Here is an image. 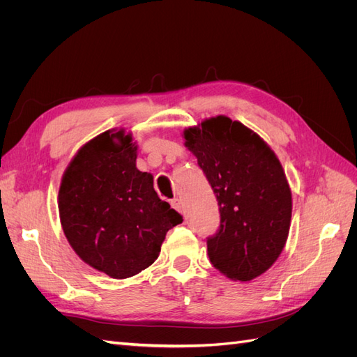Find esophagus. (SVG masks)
<instances>
[{
	"label": "esophagus",
	"mask_w": 357,
	"mask_h": 357,
	"mask_svg": "<svg viewBox=\"0 0 357 357\" xmlns=\"http://www.w3.org/2000/svg\"><path fill=\"white\" fill-rule=\"evenodd\" d=\"M171 207L174 208V210H177L178 213H181V210H183V205H181V201L178 199V198H174V199H171Z\"/></svg>",
	"instance_id": "obj_1"
}]
</instances>
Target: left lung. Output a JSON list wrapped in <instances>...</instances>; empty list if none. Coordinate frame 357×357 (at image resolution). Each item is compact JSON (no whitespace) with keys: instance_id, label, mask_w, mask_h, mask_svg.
<instances>
[{"instance_id":"obj_1","label":"left lung","mask_w":357,"mask_h":357,"mask_svg":"<svg viewBox=\"0 0 357 357\" xmlns=\"http://www.w3.org/2000/svg\"><path fill=\"white\" fill-rule=\"evenodd\" d=\"M185 146L215 193L220 228L207 240L210 262L231 280L250 282L283 252L291 192L278 158L264 139L226 116L185 129Z\"/></svg>"}]
</instances>
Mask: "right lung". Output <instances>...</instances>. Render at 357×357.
I'll list each match as a JSON object with an SVG mask.
<instances>
[{
    "label": "right lung",
    "instance_id": "obj_1",
    "mask_svg": "<svg viewBox=\"0 0 357 357\" xmlns=\"http://www.w3.org/2000/svg\"><path fill=\"white\" fill-rule=\"evenodd\" d=\"M135 160L132 134L110 129L80 147L61 180L63 234L84 264L112 278L152 265L167 232L183 222Z\"/></svg>",
    "mask_w": 357,
    "mask_h": 357
}]
</instances>
